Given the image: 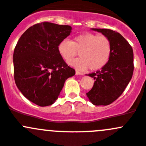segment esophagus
I'll list each match as a JSON object with an SVG mask.
<instances>
[{
    "label": "esophagus",
    "instance_id": "obj_1",
    "mask_svg": "<svg viewBox=\"0 0 146 146\" xmlns=\"http://www.w3.org/2000/svg\"><path fill=\"white\" fill-rule=\"evenodd\" d=\"M76 75H81V76H82V75H84V73H81V72H80V71H78V70H76Z\"/></svg>",
    "mask_w": 146,
    "mask_h": 146
}]
</instances>
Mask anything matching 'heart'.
<instances>
[{
    "mask_svg": "<svg viewBox=\"0 0 146 146\" xmlns=\"http://www.w3.org/2000/svg\"><path fill=\"white\" fill-rule=\"evenodd\" d=\"M111 52L110 38L97 34H82L76 36L73 42L64 39L58 45V52L64 60L69 62L80 52L81 57L70 64L81 69L89 67L91 70L104 68L111 58Z\"/></svg>",
    "mask_w": 146,
    "mask_h": 146,
    "instance_id": "obj_1",
    "label": "heart"
}]
</instances>
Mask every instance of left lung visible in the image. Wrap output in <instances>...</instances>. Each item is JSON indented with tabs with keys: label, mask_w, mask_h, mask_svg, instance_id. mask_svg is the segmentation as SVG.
<instances>
[{
	"label": "left lung",
	"mask_w": 146,
	"mask_h": 146,
	"mask_svg": "<svg viewBox=\"0 0 146 146\" xmlns=\"http://www.w3.org/2000/svg\"><path fill=\"white\" fill-rule=\"evenodd\" d=\"M108 36L112 52L108 63L96 73H89L94 80L87 96L94 105H109L123 93L134 70L133 48L119 33L108 29H92Z\"/></svg>",
	"instance_id": "8db88e82"
}]
</instances>
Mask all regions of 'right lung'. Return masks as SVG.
I'll list each match as a JSON object with an SVG mask.
<instances>
[{"instance_id":"1","label":"right lung","mask_w":146,"mask_h":146,"mask_svg":"<svg viewBox=\"0 0 146 146\" xmlns=\"http://www.w3.org/2000/svg\"><path fill=\"white\" fill-rule=\"evenodd\" d=\"M71 29L70 26L47 21L36 24L21 35L15 47V83L22 94L36 105L52 104L67 78L76 73L58 52V45Z\"/></svg>"}]
</instances>
